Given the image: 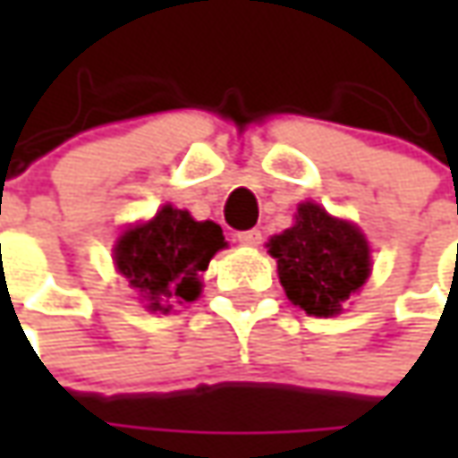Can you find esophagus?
<instances>
[{"mask_svg": "<svg viewBox=\"0 0 458 458\" xmlns=\"http://www.w3.org/2000/svg\"><path fill=\"white\" fill-rule=\"evenodd\" d=\"M237 239L239 244H244V247H257L262 242V232L259 229H247V232H239Z\"/></svg>", "mask_w": 458, "mask_h": 458, "instance_id": "34e87169", "label": "esophagus"}]
</instances>
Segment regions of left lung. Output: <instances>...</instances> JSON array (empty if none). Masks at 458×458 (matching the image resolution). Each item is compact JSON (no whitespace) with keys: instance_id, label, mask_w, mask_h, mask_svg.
<instances>
[{"instance_id":"1","label":"left lung","mask_w":458,"mask_h":458,"mask_svg":"<svg viewBox=\"0 0 458 458\" xmlns=\"http://www.w3.org/2000/svg\"><path fill=\"white\" fill-rule=\"evenodd\" d=\"M285 295L308 316H334L369 277V247L357 226L303 203L291 229L270 239Z\"/></svg>"}]
</instances>
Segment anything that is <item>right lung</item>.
Returning <instances> with one entry per match:
<instances>
[{"mask_svg": "<svg viewBox=\"0 0 458 458\" xmlns=\"http://www.w3.org/2000/svg\"><path fill=\"white\" fill-rule=\"evenodd\" d=\"M226 247L219 224L196 221L188 211L163 206L157 216L124 232L114 247L116 270L130 280L150 310L167 313L201 293V273Z\"/></svg>", "mask_w": 458, "mask_h": 458, "instance_id": "1", "label": "right lung"}]
</instances>
